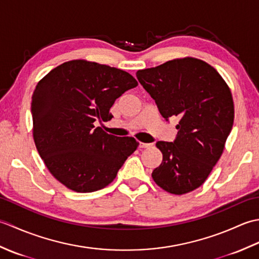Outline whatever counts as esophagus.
I'll return each instance as SVG.
<instances>
[{
	"mask_svg": "<svg viewBox=\"0 0 259 259\" xmlns=\"http://www.w3.org/2000/svg\"><path fill=\"white\" fill-rule=\"evenodd\" d=\"M152 146V144H146V142H140L139 147L140 148H150Z\"/></svg>",
	"mask_w": 259,
	"mask_h": 259,
	"instance_id": "esophagus-1",
	"label": "esophagus"
}]
</instances>
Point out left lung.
<instances>
[{
  "label": "left lung",
  "mask_w": 259,
  "mask_h": 259,
  "mask_svg": "<svg viewBox=\"0 0 259 259\" xmlns=\"http://www.w3.org/2000/svg\"><path fill=\"white\" fill-rule=\"evenodd\" d=\"M137 78L164 119H180L176 140L156 144L162 161L152 179L174 195L197 189L221 158L233 128L235 109L228 84L210 64L191 57L138 70Z\"/></svg>",
  "instance_id": "left-lung-1"
}]
</instances>
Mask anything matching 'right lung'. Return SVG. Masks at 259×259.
<instances>
[{
	"mask_svg": "<svg viewBox=\"0 0 259 259\" xmlns=\"http://www.w3.org/2000/svg\"><path fill=\"white\" fill-rule=\"evenodd\" d=\"M138 85L130 73L88 60H72L37 82L31 111L33 139L49 171L76 192L111 184L139 142L107 134L96 120L112 118L110 108Z\"/></svg>",
	"mask_w": 259,
	"mask_h": 259,
	"instance_id": "right-lung-1",
	"label": "right lung"
}]
</instances>
